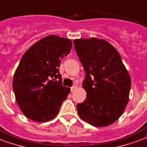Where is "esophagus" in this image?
I'll use <instances>...</instances> for the list:
<instances>
[{"label": "esophagus", "mask_w": 147, "mask_h": 147, "mask_svg": "<svg viewBox=\"0 0 147 147\" xmlns=\"http://www.w3.org/2000/svg\"><path fill=\"white\" fill-rule=\"evenodd\" d=\"M77 85H74L73 87H71V88H70V90H71V92H74L75 90H76V89H77Z\"/></svg>", "instance_id": "1"}]
</instances>
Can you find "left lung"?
<instances>
[{
	"label": "left lung",
	"instance_id": "8db88e82",
	"mask_svg": "<svg viewBox=\"0 0 147 147\" xmlns=\"http://www.w3.org/2000/svg\"><path fill=\"white\" fill-rule=\"evenodd\" d=\"M85 71L83 88L87 98L77 105L79 116L96 127H105L119 119L129 101L131 79L114 46L104 39L74 41Z\"/></svg>",
	"mask_w": 147,
	"mask_h": 147
}]
</instances>
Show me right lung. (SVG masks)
Returning <instances> with one entry per match:
<instances>
[{"instance_id": "obj_1", "label": "right lung", "mask_w": 147, "mask_h": 147, "mask_svg": "<svg viewBox=\"0 0 147 147\" xmlns=\"http://www.w3.org/2000/svg\"><path fill=\"white\" fill-rule=\"evenodd\" d=\"M71 47L70 39L48 36L22 56L12 86L18 105L28 119L43 122L57 115L70 91L62 84L59 67Z\"/></svg>"}]
</instances>
